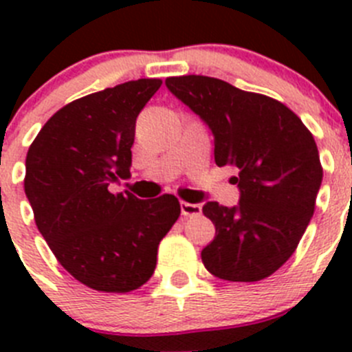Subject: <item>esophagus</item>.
Wrapping results in <instances>:
<instances>
[{"label": "esophagus", "mask_w": 352, "mask_h": 352, "mask_svg": "<svg viewBox=\"0 0 352 352\" xmlns=\"http://www.w3.org/2000/svg\"><path fill=\"white\" fill-rule=\"evenodd\" d=\"M179 208H182L183 217H197V214H201V206H199V204H192V203H185V201H182V203H179Z\"/></svg>", "instance_id": "esophagus-1"}]
</instances>
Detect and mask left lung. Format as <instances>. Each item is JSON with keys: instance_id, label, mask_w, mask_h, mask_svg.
<instances>
[{"instance_id": "left-lung-1", "label": "left lung", "mask_w": 352, "mask_h": 352, "mask_svg": "<svg viewBox=\"0 0 352 352\" xmlns=\"http://www.w3.org/2000/svg\"><path fill=\"white\" fill-rule=\"evenodd\" d=\"M166 86L211 129L217 166L238 170V206L204 204L214 238L201 259L223 280H263L294 254L316 210L322 167L314 135L282 102L222 79L167 77Z\"/></svg>"}]
</instances>
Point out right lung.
I'll use <instances>...</instances> for the list:
<instances>
[{
	"mask_svg": "<svg viewBox=\"0 0 352 352\" xmlns=\"http://www.w3.org/2000/svg\"><path fill=\"white\" fill-rule=\"evenodd\" d=\"M160 84L129 80L77 98L49 118L28 149L24 192L40 234L61 266L95 291L144 285L182 213L170 194L141 201L109 190L118 176H130L135 120Z\"/></svg>",
	"mask_w": 352,
	"mask_h": 352,
	"instance_id": "1",
	"label": "right lung"
}]
</instances>
